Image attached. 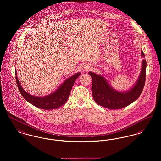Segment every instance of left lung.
Returning a JSON list of instances; mask_svg holds the SVG:
<instances>
[{"label": "left lung", "mask_w": 161, "mask_h": 161, "mask_svg": "<svg viewBox=\"0 0 161 161\" xmlns=\"http://www.w3.org/2000/svg\"><path fill=\"white\" fill-rule=\"evenodd\" d=\"M141 56L145 58L141 50ZM147 63L145 59L142 61V68L137 81L128 90L119 92L114 89L101 75L89 72L92 77V94L93 99L99 105L108 109H121L137 100L144 88L146 77Z\"/></svg>", "instance_id": "8db88e82"}]
</instances>
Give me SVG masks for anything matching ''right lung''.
<instances>
[{
    "label": "right lung",
    "instance_id": "1",
    "mask_svg": "<svg viewBox=\"0 0 161 161\" xmlns=\"http://www.w3.org/2000/svg\"><path fill=\"white\" fill-rule=\"evenodd\" d=\"M15 74L16 76V80L17 87L20 93L26 101L39 108L48 110L59 108L67 102L73 85L77 78L80 75L81 73H77L67 79L55 92L43 97L35 96L26 93L21 86L18 79L16 69L15 71Z\"/></svg>",
    "mask_w": 161,
    "mask_h": 161
}]
</instances>
